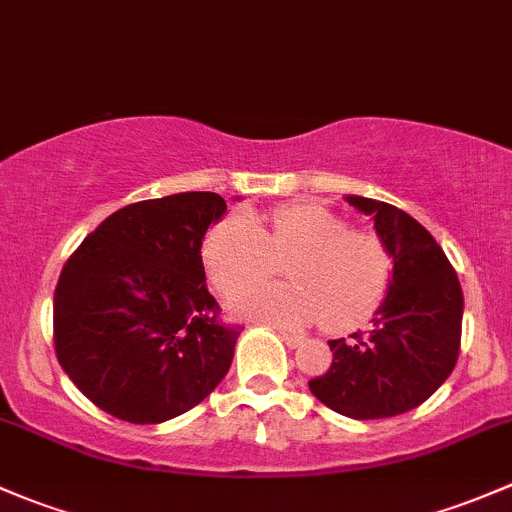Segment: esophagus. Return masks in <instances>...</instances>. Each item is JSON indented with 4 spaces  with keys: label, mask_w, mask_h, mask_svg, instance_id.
Wrapping results in <instances>:
<instances>
[{
    "label": "esophagus",
    "mask_w": 512,
    "mask_h": 512,
    "mask_svg": "<svg viewBox=\"0 0 512 512\" xmlns=\"http://www.w3.org/2000/svg\"><path fill=\"white\" fill-rule=\"evenodd\" d=\"M278 337H281V340L286 342L288 347H300V345H303V340H305L303 335H293V333H286V330H278Z\"/></svg>",
    "instance_id": "1"
}]
</instances>
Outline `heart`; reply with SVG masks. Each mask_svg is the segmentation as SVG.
Listing matches in <instances>:
<instances>
[{
	"instance_id": "obj_1",
	"label": "heart",
	"mask_w": 512,
	"mask_h": 512,
	"mask_svg": "<svg viewBox=\"0 0 512 512\" xmlns=\"http://www.w3.org/2000/svg\"><path fill=\"white\" fill-rule=\"evenodd\" d=\"M204 256L219 291L247 286L229 298L231 313L278 328H303L323 315L330 328L360 323L382 300L389 271L377 236L350 231L345 219L308 202L286 204L261 219H224L207 236ZM283 260L291 287L248 286Z\"/></svg>"
}]
</instances>
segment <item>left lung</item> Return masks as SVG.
<instances>
[{
  "instance_id": "8db88e82",
  "label": "left lung",
  "mask_w": 512,
  "mask_h": 512,
  "mask_svg": "<svg viewBox=\"0 0 512 512\" xmlns=\"http://www.w3.org/2000/svg\"><path fill=\"white\" fill-rule=\"evenodd\" d=\"M392 258L387 295L367 333L330 340L333 365L308 387L350 419H387L424 404L449 379L461 347L463 293L434 236L402 209L347 194Z\"/></svg>"
}]
</instances>
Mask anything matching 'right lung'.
<instances>
[{
    "instance_id": "right-lung-1",
    "label": "right lung",
    "mask_w": 512,
    "mask_h": 512,
    "mask_svg": "<svg viewBox=\"0 0 512 512\" xmlns=\"http://www.w3.org/2000/svg\"><path fill=\"white\" fill-rule=\"evenodd\" d=\"M224 214L214 192L128 204L66 261L54 293L56 357L98 409L162 424L226 377L239 328L219 323L202 263L204 236Z\"/></svg>"
}]
</instances>
